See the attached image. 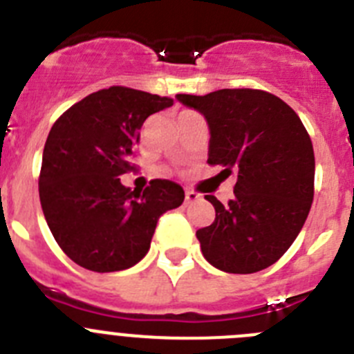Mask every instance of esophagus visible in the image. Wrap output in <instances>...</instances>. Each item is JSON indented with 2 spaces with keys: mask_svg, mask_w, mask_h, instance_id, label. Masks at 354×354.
<instances>
[{
  "mask_svg": "<svg viewBox=\"0 0 354 354\" xmlns=\"http://www.w3.org/2000/svg\"><path fill=\"white\" fill-rule=\"evenodd\" d=\"M196 200H200L198 193L192 192V189H186V204H193Z\"/></svg>",
  "mask_w": 354,
  "mask_h": 354,
  "instance_id": "1",
  "label": "esophagus"
}]
</instances>
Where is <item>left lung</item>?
I'll return each instance as SVG.
<instances>
[{
    "label": "left lung",
    "instance_id": "left-lung-1",
    "mask_svg": "<svg viewBox=\"0 0 354 354\" xmlns=\"http://www.w3.org/2000/svg\"><path fill=\"white\" fill-rule=\"evenodd\" d=\"M204 115L211 131L209 165L237 175L234 198L214 205L216 218L196 230L205 261L225 273L270 268L289 250L314 200L312 140L289 104L264 90L223 88L177 93Z\"/></svg>",
    "mask_w": 354,
    "mask_h": 354
}]
</instances>
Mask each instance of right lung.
Returning a JSON list of instances; mask_svg holds the SVG:
<instances>
[{
	"label": "right lung",
	"mask_w": 354,
	"mask_h": 354,
	"mask_svg": "<svg viewBox=\"0 0 354 354\" xmlns=\"http://www.w3.org/2000/svg\"><path fill=\"white\" fill-rule=\"evenodd\" d=\"M174 99L127 86L99 90L65 111L44 145L39 195L53 237L68 259L95 273L127 270L150 248L159 216L184 202L174 180L131 192L120 175L140 129Z\"/></svg>",
	"instance_id": "right-lung-1"
}]
</instances>
